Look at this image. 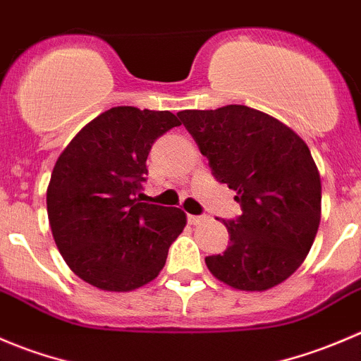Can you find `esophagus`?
<instances>
[{"label":"esophagus","mask_w":361,"mask_h":361,"mask_svg":"<svg viewBox=\"0 0 361 361\" xmlns=\"http://www.w3.org/2000/svg\"><path fill=\"white\" fill-rule=\"evenodd\" d=\"M205 221H207L205 216H191V214H189V216H188V223L192 224V226H196V224L205 223Z\"/></svg>","instance_id":"obj_1"}]
</instances>
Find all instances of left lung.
<instances>
[{
	"instance_id": "obj_1",
	"label": "left lung",
	"mask_w": 361,
	"mask_h": 361,
	"mask_svg": "<svg viewBox=\"0 0 361 361\" xmlns=\"http://www.w3.org/2000/svg\"><path fill=\"white\" fill-rule=\"evenodd\" d=\"M177 116L242 207L238 219L224 221L230 245L207 256V269L240 291L284 283L309 255L321 221V179L307 144L279 119L245 105Z\"/></svg>"
}]
</instances>
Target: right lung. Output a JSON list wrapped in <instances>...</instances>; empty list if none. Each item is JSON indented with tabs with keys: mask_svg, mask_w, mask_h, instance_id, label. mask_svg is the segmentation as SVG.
<instances>
[{
	"mask_svg": "<svg viewBox=\"0 0 361 361\" xmlns=\"http://www.w3.org/2000/svg\"><path fill=\"white\" fill-rule=\"evenodd\" d=\"M169 110L114 106L85 124L56 161L47 188L52 237L75 276L103 291H133L159 276L185 226L184 210L137 198Z\"/></svg>",
	"mask_w": 361,
	"mask_h": 361,
	"instance_id": "add662e5",
	"label": "right lung"
}]
</instances>
